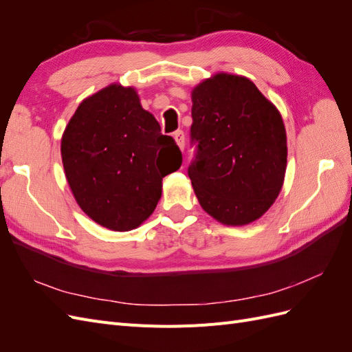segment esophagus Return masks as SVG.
Instances as JSON below:
<instances>
[{
  "mask_svg": "<svg viewBox=\"0 0 352 352\" xmlns=\"http://www.w3.org/2000/svg\"><path fill=\"white\" fill-rule=\"evenodd\" d=\"M173 138H175V141H176V144H177L180 150H184V148H185V133H184V131H176L173 133Z\"/></svg>",
  "mask_w": 352,
  "mask_h": 352,
  "instance_id": "1",
  "label": "esophagus"
}]
</instances>
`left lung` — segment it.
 I'll return each instance as SVG.
<instances>
[{
  "label": "left lung",
  "mask_w": 352,
  "mask_h": 352,
  "mask_svg": "<svg viewBox=\"0 0 352 352\" xmlns=\"http://www.w3.org/2000/svg\"><path fill=\"white\" fill-rule=\"evenodd\" d=\"M188 167L201 207L242 226L278 198L286 172V132L278 109L243 76L217 73L192 91Z\"/></svg>",
  "instance_id": "8db88e82"
}]
</instances>
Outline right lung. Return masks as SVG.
Listing matches in <instances>:
<instances>
[{"mask_svg":"<svg viewBox=\"0 0 352 352\" xmlns=\"http://www.w3.org/2000/svg\"><path fill=\"white\" fill-rule=\"evenodd\" d=\"M61 158L79 207L119 232L153 214L163 177L182 164L173 138L162 133L136 91L120 85L80 102L63 133Z\"/></svg>","mask_w":352,"mask_h":352,"instance_id":"obj_1","label":"right lung"}]
</instances>
